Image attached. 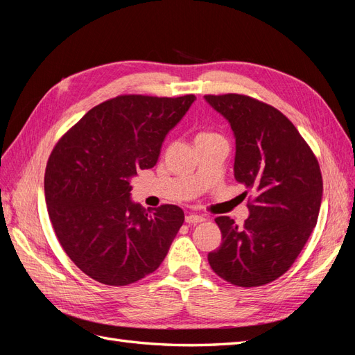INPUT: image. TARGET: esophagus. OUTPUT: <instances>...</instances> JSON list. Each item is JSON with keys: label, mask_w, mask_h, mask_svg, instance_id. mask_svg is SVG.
<instances>
[{"label": "esophagus", "mask_w": 355, "mask_h": 355, "mask_svg": "<svg viewBox=\"0 0 355 355\" xmlns=\"http://www.w3.org/2000/svg\"><path fill=\"white\" fill-rule=\"evenodd\" d=\"M185 220H187V223H194V225H196V223H200V222H202V220H206V218L201 216V214L189 213V214H187Z\"/></svg>", "instance_id": "1"}]
</instances>
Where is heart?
<instances>
[{
	"mask_svg": "<svg viewBox=\"0 0 355 355\" xmlns=\"http://www.w3.org/2000/svg\"><path fill=\"white\" fill-rule=\"evenodd\" d=\"M210 136H216V135H213V133H206V132H204V133H200L197 137H210Z\"/></svg>",
	"mask_w": 355,
	"mask_h": 355,
	"instance_id": "obj_1",
	"label": "heart"
}]
</instances>
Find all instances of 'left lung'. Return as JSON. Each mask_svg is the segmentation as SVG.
<instances>
[{"mask_svg":"<svg viewBox=\"0 0 355 355\" xmlns=\"http://www.w3.org/2000/svg\"><path fill=\"white\" fill-rule=\"evenodd\" d=\"M204 98L231 124L234 178L247 189L241 196L252 192L243 227L228 216L214 219L222 244L207 259L225 282L263 286L288 271L315 228L323 197L318 161L274 106L235 93Z\"/></svg>","mask_w":355,"mask_h":355,"instance_id":"obj_1","label":"left lung"}]
</instances>
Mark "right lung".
Here are the masks:
<instances>
[{
  "instance_id": "right-lung-1",
  "label": "right lung",
  "mask_w": 355,
  "mask_h": 355,
  "mask_svg": "<svg viewBox=\"0 0 355 355\" xmlns=\"http://www.w3.org/2000/svg\"><path fill=\"white\" fill-rule=\"evenodd\" d=\"M194 94H121L94 106L63 135L47 161L44 192L56 237L93 280L127 286L164 261L184 210H145L130 200V179L157 164L166 135Z\"/></svg>"
}]
</instances>
